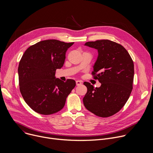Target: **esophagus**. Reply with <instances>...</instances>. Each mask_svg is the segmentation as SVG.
Instances as JSON below:
<instances>
[{"label":"esophagus","instance_id":"obj_1","mask_svg":"<svg viewBox=\"0 0 153 153\" xmlns=\"http://www.w3.org/2000/svg\"><path fill=\"white\" fill-rule=\"evenodd\" d=\"M76 85L77 86H79V85H82V82L80 80H77L76 82Z\"/></svg>","mask_w":153,"mask_h":153}]
</instances>
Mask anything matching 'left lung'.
Masks as SVG:
<instances>
[{
    "instance_id": "left-lung-1",
    "label": "left lung",
    "mask_w": 153,
    "mask_h": 153,
    "mask_svg": "<svg viewBox=\"0 0 153 153\" xmlns=\"http://www.w3.org/2000/svg\"><path fill=\"white\" fill-rule=\"evenodd\" d=\"M85 45L98 50L91 74L101 86L94 88L89 82L83 83L87 88L84 106L97 116L110 117L123 107L132 91L133 61L122 45L110 40L88 42Z\"/></svg>"
}]
</instances>
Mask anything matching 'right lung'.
Instances as JSON below:
<instances>
[{
	"label": "right lung",
	"mask_w": 153,
	"mask_h": 153,
	"mask_svg": "<svg viewBox=\"0 0 153 153\" xmlns=\"http://www.w3.org/2000/svg\"><path fill=\"white\" fill-rule=\"evenodd\" d=\"M73 43L55 39L42 40L30 46L22 57L18 67L19 89L35 112L50 115L65 106L76 82L56 79L55 73L63 67L66 52Z\"/></svg>",
	"instance_id": "obj_1"
}]
</instances>
